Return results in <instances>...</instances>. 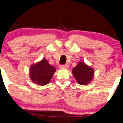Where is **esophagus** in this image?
Here are the masks:
<instances>
[{"label": "esophagus", "instance_id": "esophagus-1", "mask_svg": "<svg viewBox=\"0 0 123 123\" xmlns=\"http://www.w3.org/2000/svg\"><path fill=\"white\" fill-rule=\"evenodd\" d=\"M69 68V65H61L60 66V68L61 69H68Z\"/></svg>", "mask_w": 123, "mask_h": 123}]
</instances>
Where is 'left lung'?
I'll list each match as a JSON object with an SVG mask.
<instances>
[{
    "label": "left lung",
    "instance_id": "1",
    "mask_svg": "<svg viewBox=\"0 0 123 123\" xmlns=\"http://www.w3.org/2000/svg\"><path fill=\"white\" fill-rule=\"evenodd\" d=\"M72 74L77 83L87 85L91 83L94 75V69L82 61H80L72 70Z\"/></svg>",
    "mask_w": 123,
    "mask_h": 123
}]
</instances>
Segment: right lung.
<instances>
[{
	"instance_id": "right-lung-1",
	"label": "right lung",
	"mask_w": 123,
	"mask_h": 123,
	"mask_svg": "<svg viewBox=\"0 0 123 123\" xmlns=\"http://www.w3.org/2000/svg\"><path fill=\"white\" fill-rule=\"evenodd\" d=\"M56 69L49 64L45 58H43L31 65L29 77L33 83L44 86L49 83Z\"/></svg>"
}]
</instances>
